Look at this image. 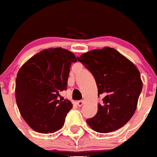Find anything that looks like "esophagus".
<instances>
[{"instance_id":"34e87169","label":"esophagus","mask_w":157,"mask_h":157,"mask_svg":"<svg viewBox=\"0 0 157 157\" xmlns=\"http://www.w3.org/2000/svg\"><path fill=\"white\" fill-rule=\"evenodd\" d=\"M76 103H77V105L78 106V107H81V106L83 105V103H84V101H83V100H80V101H78Z\"/></svg>"}]
</instances>
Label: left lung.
<instances>
[{
  "mask_svg": "<svg viewBox=\"0 0 157 157\" xmlns=\"http://www.w3.org/2000/svg\"><path fill=\"white\" fill-rule=\"evenodd\" d=\"M94 75L102 101L87 123L98 132L108 133L123 127L136 109L142 89L141 74L128 59L113 48L94 49L77 57Z\"/></svg>",
  "mask_w": 157,
  "mask_h": 157,
  "instance_id": "left-lung-1",
  "label": "left lung"
}]
</instances>
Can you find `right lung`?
<instances>
[{
    "instance_id": "right-lung-1",
    "label": "right lung",
    "mask_w": 157,
    "mask_h": 157,
    "mask_svg": "<svg viewBox=\"0 0 157 157\" xmlns=\"http://www.w3.org/2000/svg\"><path fill=\"white\" fill-rule=\"evenodd\" d=\"M77 59L62 48L44 49L22 65L16 79V98L21 115L33 130L53 133L64 124L73 104L59 100L67 89L69 70Z\"/></svg>"
}]
</instances>
